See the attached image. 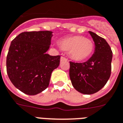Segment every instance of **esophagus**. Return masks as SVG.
I'll list each match as a JSON object with an SVG mask.
<instances>
[{"label": "esophagus", "instance_id": "esophagus-1", "mask_svg": "<svg viewBox=\"0 0 123 123\" xmlns=\"http://www.w3.org/2000/svg\"><path fill=\"white\" fill-rule=\"evenodd\" d=\"M68 61V59H67L66 58H65L64 57H61V61L62 62V61Z\"/></svg>", "mask_w": 123, "mask_h": 123}]
</instances>
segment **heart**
Wrapping results in <instances>:
<instances>
[{
    "mask_svg": "<svg viewBox=\"0 0 123 123\" xmlns=\"http://www.w3.org/2000/svg\"><path fill=\"white\" fill-rule=\"evenodd\" d=\"M60 48L68 52L73 61L80 62L87 59L92 55L94 44L91 40L82 35H74L63 38L59 41Z\"/></svg>",
    "mask_w": 123,
    "mask_h": 123,
    "instance_id": "b5f03b06",
    "label": "heart"
}]
</instances>
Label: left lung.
<instances>
[{"mask_svg":"<svg viewBox=\"0 0 123 123\" xmlns=\"http://www.w3.org/2000/svg\"><path fill=\"white\" fill-rule=\"evenodd\" d=\"M95 43L93 54L87 61L70 62L69 76L73 87L86 95L97 92L106 84L111 73L112 52L103 38L88 31Z\"/></svg>","mask_w":123,"mask_h":123,"instance_id":"left-lung-1","label":"left lung"}]
</instances>
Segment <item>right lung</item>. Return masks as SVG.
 Wrapping results in <instances>:
<instances>
[{
  "label": "right lung",
  "mask_w": 123,
  "mask_h": 123,
  "mask_svg": "<svg viewBox=\"0 0 123 123\" xmlns=\"http://www.w3.org/2000/svg\"><path fill=\"white\" fill-rule=\"evenodd\" d=\"M52 31L23 32L11 42L7 55V73L14 86L35 95L49 86L52 71L59 66L60 55L47 54Z\"/></svg>",
  "instance_id": "right-lung-1"
}]
</instances>
